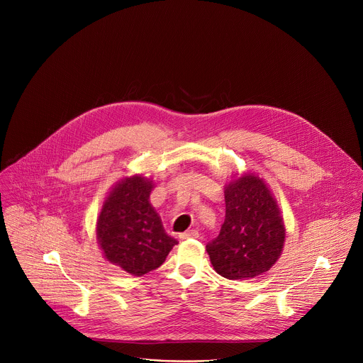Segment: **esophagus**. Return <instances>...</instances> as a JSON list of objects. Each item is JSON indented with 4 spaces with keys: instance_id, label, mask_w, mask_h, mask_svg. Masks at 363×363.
<instances>
[{
    "instance_id": "esophagus-1",
    "label": "esophagus",
    "mask_w": 363,
    "mask_h": 363,
    "mask_svg": "<svg viewBox=\"0 0 363 363\" xmlns=\"http://www.w3.org/2000/svg\"><path fill=\"white\" fill-rule=\"evenodd\" d=\"M198 237H199V234H198V231H196V230H188V231H185V233H182V234L179 235V238H181V240L198 238Z\"/></svg>"
}]
</instances>
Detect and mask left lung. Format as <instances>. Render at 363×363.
Masks as SVG:
<instances>
[{
    "label": "left lung",
    "mask_w": 363,
    "mask_h": 363,
    "mask_svg": "<svg viewBox=\"0 0 363 363\" xmlns=\"http://www.w3.org/2000/svg\"><path fill=\"white\" fill-rule=\"evenodd\" d=\"M225 220L206 245L214 270L228 280L254 279L280 258L286 227L277 199L263 178L244 172L224 186Z\"/></svg>",
    "instance_id": "obj_1"
}]
</instances>
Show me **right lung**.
<instances>
[{"mask_svg":"<svg viewBox=\"0 0 363 363\" xmlns=\"http://www.w3.org/2000/svg\"><path fill=\"white\" fill-rule=\"evenodd\" d=\"M153 181L135 174L112 185L100 208L96 238L103 257L140 277L157 270L178 241L165 233L149 196Z\"/></svg>","mask_w":363,"mask_h":363,"instance_id":"1","label":"right lung"}]
</instances>
